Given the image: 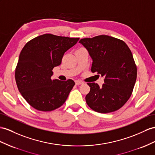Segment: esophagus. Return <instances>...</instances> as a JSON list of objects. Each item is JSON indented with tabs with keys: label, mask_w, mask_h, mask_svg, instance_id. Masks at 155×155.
<instances>
[{
	"label": "esophagus",
	"mask_w": 155,
	"mask_h": 155,
	"mask_svg": "<svg viewBox=\"0 0 155 155\" xmlns=\"http://www.w3.org/2000/svg\"><path fill=\"white\" fill-rule=\"evenodd\" d=\"M75 84H76V85L78 86V85L82 84L83 82L82 81H75Z\"/></svg>",
	"instance_id": "1"
}]
</instances>
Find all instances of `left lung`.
<instances>
[{"instance_id": "obj_1", "label": "left lung", "mask_w": 155, "mask_h": 155, "mask_svg": "<svg viewBox=\"0 0 155 155\" xmlns=\"http://www.w3.org/2000/svg\"><path fill=\"white\" fill-rule=\"evenodd\" d=\"M79 43L92 59L91 71L104 77L101 87L88 83L90 91L86 96L87 104L101 113L121 108L131 96L136 81L137 67L132 51L124 41L107 35L82 38Z\"/></svg>"}]
</instances>
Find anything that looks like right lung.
<instances>
[{
  "label": "right lung",
  "mask_w": 155,
  "mask_h": 155,
  "mask_svg": "<svg viewBox=\"0 0 155 155\" xmlns=\"http://www.w3.org/2000/svg\"><path fill=\"white\" fill-rule=\"evenodd\" d=\"M78 40L45 34L23 48L15 69V82L21 96L33 108L51 111L66 101L74 82L71 79L53 80L51 77L52 69L61 64L65 51Z\"/></svg>",
  "instance_id": "add662e5"
}]
</instances>
